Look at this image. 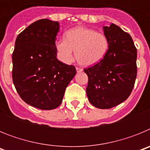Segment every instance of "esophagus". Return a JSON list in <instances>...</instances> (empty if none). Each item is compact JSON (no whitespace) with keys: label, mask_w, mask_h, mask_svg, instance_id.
<instances>
[{"label":"esophagus","mask_w":150,"mask_h":150,"mask_svg":"<svg viewBox=\"0 0 150 150\" xmlns=\"http://www.w3.org/2000/svg\"><path fill=\"white\" fill-rule=\"evenodd\" d=\"M76 71H77V73H81L82 71H83V69L82 68H80V67H76Z\"/></svg>","instance_id":"esophagus-1"}]
</instances>
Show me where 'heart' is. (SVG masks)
Segmentation results:
<instances>
[{"mask_svg":"<svg viewBox=\"0 0 150 150\" xmlns=\"http://www.w3.org/2000/svg\"><path fill=\"white\" fill-rule=\"evenodd\" d=\"M55 46L61 60L64 63L73 62L76 51L79 64L91 66L104 59L109 50L110 41L103 33L79 26L67 30L65 38L59 40Z\"/></svg>","mask_w":150,"mask_h":150,"instance_id":"obj_1","label":"heart"}]
</instances>
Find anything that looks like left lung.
I'll use <instances>...</instances> for the list:
<instances>
[{"instance_id": "8db88e82", "label": "left lung", "mask_w": 150, "mask_h": 150, "mask_svg": "<svg viewBox=\"0 0 150 150\" xmlns=\"http://www.w3.org/2000/svg\"><path fill=\"white\" fill-rule=\"evenodd\" d=\"M103 28L109 50L100 62L84 71L88 78L86 94L90 103L99 109H109L132 93L137 76V49L132 37L115 24Z\"/></svg>"}]
</instances>
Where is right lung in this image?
<instances>
[{
	"label": "right lung",
	"instance_id": "add662e5",
	"mask_svg": "<svg viewBox=\"0 0 150 150\" xmlns=\"http://www.w3.org/2000/svg\"><path fill=\"white\" fill-rule=\"evenodd\" d=\"M58 22L46 18L30 24L18 34L13 50V81L21 98L40 110H53L62 102L76 74L74 65L58 60Z\"/></svg>",
	"mask_w": 150,
	"mask_h": 150
}]
</instances>
